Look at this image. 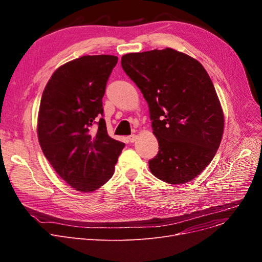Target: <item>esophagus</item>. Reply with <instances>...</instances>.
Returning a JSON list of instances; mask_svg holds the SVG:
<instances>
[{
	"instance_id": "1",
	"label": "esophagus",
	"mask_w": 262,
	"mask_h": 262,
	"mask_svg": "<svg viewBox=\"0 0 262 262\" xmlns=\"http://www.w3.org/2000/svg\"><path fill=\"white\" fill-rule=\"evenodd\" d=\"M136 139H137V136H136V135H130V136L128 137V141H129V142H132V143H133V142H135V141H136Z\"/></svg>"
}]
</instances>
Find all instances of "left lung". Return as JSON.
I'll list each match as a JSON object with an SVG mask.
<instances>
[{
	"label": "left lung",
	"mask_w": 262,
	"mask_h": 262,
	"mask_svg": "<svg viewBox=\"0 0 262 262\" xmlns=\"http://www.w3.org/2000/svg\"><path fill=\"white\" fill-rule=\"evenodd\" d=\"M121 64L148 104L159 144L148 161L150 172L172 185L192 181L213 159L224 132L223 109L207 71L171 48L123 55Z\"/></svg>",
	"instance_id": "left-lung-1"
}]
</instances>
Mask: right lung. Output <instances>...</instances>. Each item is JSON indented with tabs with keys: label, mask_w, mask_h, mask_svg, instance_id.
<instances>
[{
	"label": "right lung",
	"mask_w": 262,
	"mask_h": 262,
	"mask_svg": "<svg viewBox=\"0 0 262 262\" xmlns=\"http://www.w3.org/2000/svg\"><path fill=\"white\" fill-rule=\"evenodd\" d=\"M114 55H86L53 73L40 101L37 135L53 169L72 188L92 192L112 178L123 142L110 138L103 118L106 82Z\"/></svg>",
	"instance_id": "add662e5"
}]
</instances>
